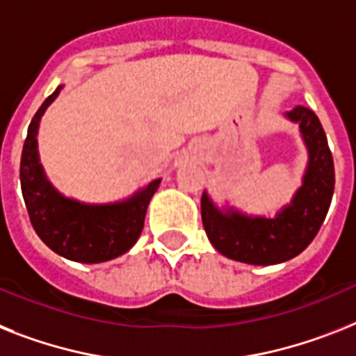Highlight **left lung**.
<instances>
[{
    "label": "left lung",
    "instance_id": "1",
    "mask_svg": "<svg viewBox=\"0 0 356 356\" xmlns=\"http://www.w3.org/2000/svg\"><path fill=\"white\" fill-rule=\"evenodd\" d=\"M298 123L307 149L302 185L277 214L252 216L234 207H218L209 193L202 195V222L209 242L224 257L252 266H273L300 254L318 233L334 191V165L327 138L316 114L295 107L284 114Z\"/></svg>",
    "mask_w": 356,
    "mask_h": 356
}]
</instances>
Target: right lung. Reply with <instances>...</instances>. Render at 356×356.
<instances>
[{
  "mask_svg": "<svg viewBox=\"0 0 356 356\" xmlns=\"http://www.w3.org/2000/svg\"><path fill=\"white\" fill-rule=\"evenodd\" d=\"M63 85L41 104L23 143L19 180L23 200L38 236L56 254L81 264H99L122 257L142 234L149 202L161 178L149 181L129 198L111 204H85L61 195L49 181L38 151V131L49 105Z\"/></svg>",
  "mask_w": 356,
  "mask_h": 356,
  "instance_id": "right-lung-1",
  "label": "right lung"
}]
</instances>
